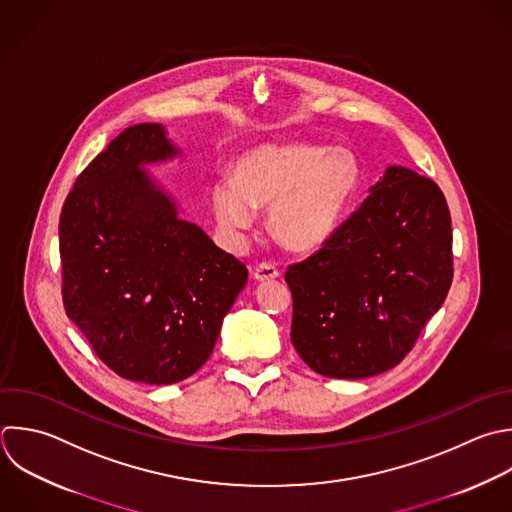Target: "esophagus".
Instances as JSON below:
<instances>
[{
	"label": "esophagus",
	"mask_w": 512,
	"mask_h": 512,
	"mask_svg": "<svg viewBox=\"0 0 512 512\" xmlns=\"http://www.w3.org/2000/svg\"><path fill=\"white\" fill-rule=\"evenodd\" d=\"M252 276H254V280H258V282H266V280L278 278L280 272H278V268H276L272 262H262V264H258V266L254 268Z\"/></svg>",
	"instance_id": "1"
}]
</instances>
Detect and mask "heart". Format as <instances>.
<instances>
[{
	"instance_id": "heart-1",
	"label": "heart",
	"mask_w": 512,
	"mask_h": 512,
	"mask_svg": "<svg viewBox=\"0 0 512 512\" xmlns=\"http://www.w3.org/2000/svg\"><path fill=\"white\" fill-rule=\"evenodd\" d=\"M358 174L356 156L342 146H258L236 162L234 182L214 186V212L226 230H244L252 210H270L276 242L292 252H312L336 230Z\"/></svg>"
}]
</instances>
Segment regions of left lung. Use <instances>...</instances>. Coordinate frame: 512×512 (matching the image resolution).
Returning <instances> with one entry per match:
<instances>
[{
    "instance_id": "1",
    "label": "left lung",
    "mask_w": 512,
    "mask_h": 512,
    "mask_svg": "<svg viewBox=\"0 0 512 512\" xmlns=\"http://www.w3.org/2000/svg\"><path fill=\"white\" fill-rule=\"evenodd\" d=\"M450 212L424 176L388 166L318 252L290 264V340L328 378L390 370L412 350L452 284Z\"/></svg>"
}]
</instances>
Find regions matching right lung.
Wrapping results in <instances>:
<instances>
[{
    "label": "right lung",
    "instance_id": "1",
    "mask_svg": "<svg viewBox=\"0 0 512 512\" xmlns=\"http://www.w3.org/2000/svg\"><path fill=\"white\" fill-rule=\"evenodd\" d=\"M178 150L160 124L126 128L78 176L60 216L66 314L116 374L192 376L212 354L248 268L142 170Z\"/></svg>",
    "mask_w": 512,
    "mask_h": 512
}]
</instances>
